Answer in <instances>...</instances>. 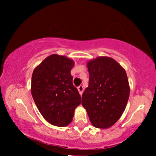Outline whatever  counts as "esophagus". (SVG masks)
<instances>
[{"instance_id": "1", "label": "esophagus", "mask_w": 156, "mask_h": 156, "mask_svg": "<svg viewBox=\"0 0 156 156\" xmlns=\"http://www.w3.org/2000/svg\"><path fill=\"white\" fill-rule=\"evenodd\" d=\"M78 92H79L80 95H81L82 93H83V86L80 85L79 87H78Z\"/></svg>"}]
</instances>
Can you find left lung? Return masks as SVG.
<instances>
[{"mask_svg":"<svg viewBox=\"0 0 156 156\" xmlns=\"http://www.w3.org/2000/svg\"><path fill=\"white\" fill-rule=\"evenodd\" d=\"M89 86L82 94V105L93 126L108 128L124 112L130 94L125 69L109 57H98L87 63Z\"/></svg>","mask_w":156,"mask_h":156,"instance_id":"obj_1","label":"left lung"}]
</instances>
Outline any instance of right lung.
I'll use <instances>...</instances> for the list:
<instances>
[{
	"mask_svg": "<svg viewBox=\"0 0 156 156\" xmlns=\"http://www.w3.org/2000/svg\"><path fill=\"white\" fill-rule=\"evenodd\" d=\"M72 59L53 54L34 70L31 94L44 119L58 127L67 126L73 120L75 109L80 104V95L73 83Z\"/></svg>",
	"mask_w": 156,
	"mask_h": 156,
	"instance_id": "obj_1",
	"label": "right lung"
}]
</instances>
